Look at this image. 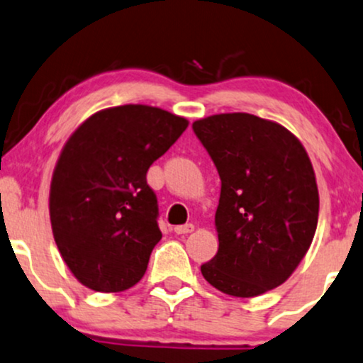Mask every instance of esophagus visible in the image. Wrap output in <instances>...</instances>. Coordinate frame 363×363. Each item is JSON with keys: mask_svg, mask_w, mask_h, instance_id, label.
I'll use <instances>...</instances> for the list:
<instances>
[{"mask_svg": "<svg viewBox=\"0 0 363 363\" xmlns=\"http://www.w3.org/2000/svg\"><path fill=\"white\" fill-rule=\"evenodd\" d=\"M194 223H185V225H177L174 227V232H177L178 235H182V234H190V232H194Z\"/></svg>", "mask_w": 363, "mask_h": 363, "instance_id": "esophagus-1", "label": "esophagus"}]
</instances>
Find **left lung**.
<instances>
[{
    "label": "left lung",
    "mask_w": 363,
    "mask_h": 363,
    "mask_svg": "<svg viewBox=\"0 0 363 363\" xmlns=\"http://www.w3.org/2000/svg\"><path fill=\"white\" fill-rule=\"evenodd\" d=\"M191 128L222 182L218 250L202 274L235 298L267 293L293 274L318 225L310 156L284 126L254 114H213Z\"/></svg>",
    "instance_id": "obj_1"
}]
</instances>
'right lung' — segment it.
Returning <instances> with one entry per match:
<instances>
[{"mask_svg":"<svg viewBox=\"0 0 363 363\" xmlns=\"http://www.w3.org/2000/svg\"><path fill=\"white\" fill-rule=\"evenodd\" d=\"M189 121L126 104L84 121L62 147L50 183L53 239L75 279L99 293L133 288L160 242L158 202L147 168Z\"/></svg>","mask_w":363,"mask_h":363,"instance_id":"right-lung-1","label":"right lung"}]
</instances>
